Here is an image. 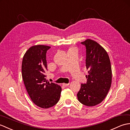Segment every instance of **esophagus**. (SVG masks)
<instances>
[{"instance_id":"obj_1","label":"esophagus","mask_w":130,"mask_h":130,"mask_svg":"<svg viewBox=\"0 0 130 130\" xmlns=\"http://www.w3.org/2000/svg\"><path fill=\"white\" fill-rule=\"evenodd\" d=\"M63 86H64V87H67V86H68L69 85V83H63L62 84Z\"/></svg>"}]
</instances>
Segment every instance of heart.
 Listing matches in <instances>:
<instances>
[{"instance_id":"heart-1","label":"heart","mask_w":130,"mask_h":130,"mask_svg":"<svg viewBox=\"0 0 130 130\" xmlns=\"http://www.w3.org/2000/svg\"><path fill=\"white\" fill-rule=\"evenodd\" d=\"M74 49H76L74 47H71L70 48V50H69V51L70 50H74Z\"/></svg>"}]
</instances>
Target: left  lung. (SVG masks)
Listing matches in <instances>:
<instances>
[{
  "instance_id": "8db88e82",
  "label": "left lung",
  "mask_w": 130,
  "mask_h": 130,
  "mask_svg": "<svg viewBox=\"0 0 130 130\" xmlns=\"http://www.w3.org/2000/svg\"><path fill=\"white\" fill-rule=\"evenodd\" d=\"M86 48L87 83L81 84L78 100L87 106H94L105 99L111 87L112 70L107 52L97 42L87 39L81 42Z\"/></svg>"
}]
</instances>
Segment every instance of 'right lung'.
Here are the masks:
<instances>
[{
  "label": "right lung",
  "mask_w": 130,
  "mask_h": 130,
  "mask_svg": "<svg viewBox=\"0 0 130 130\" xmlns=\"http://www.w3.org/2000/svg\"><path fill=\"white\" fill-rule=\"evenodd\" d=\"M50 48L44 45L31 46L24 54L22 64L23 80L29 96L34 104L42 108L57 104L62 91L60 86L45 78L46 53Z\"/></svg>",
  "instance_id": "obj_1"
}]
</instances>
